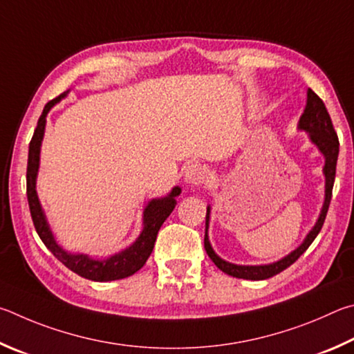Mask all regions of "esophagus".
Here are the masks:
<instances>
[{
	"mask_svg": "<svg viewBox=\"0 0 354 354\" xmlns=\"http://www.w3.org/2000/svg\"><path fill=\"white\" fill-rule=\"evenodd\" d=\"M203 180H205V169L201 165L194 163L188 166V169L185 171V185L188 188L199 187Z\"/></svg>",
	"mask_w": 354,
	"mask_h": 354,
	"instance_id": "obj_1",
	"label": "esophagus"
}]
</instances>
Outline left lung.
<instances>
[{"label":"left lung","mask_w":354,"mask_h":354,"mask_svg":"<svg viewBox=\"0 0 354 354\" xmlns=\"http://www.w3.org/2000/svg\"><path fill=\"white\" fill-rule=\"evenodd\" d=\"M306 107L303 110V113L299 120V130L306 132L309 136V141L319 149V152L324 155L325 165H324V176H325V201L322 205L320 214L317 221H315L314 227L309 230L306 238L303 239V243L297 247L281 259H278L275 263L270 264H258V266H243V264H233L228 263L225 259H222L218 253L213 250L212 244L208 239V227H209V214H212V207H207V221H205V250L208 257L212 258V261L218 266V268L224 272V274L234 277V278H244V280H266L277 274H280L284 269H288L290 264H294L303 253L306 252L309 245L313 244V241L317 238L319 232L324 225L328 207L331 202V193H333V185L334 177H336V165H337V155H339V140L337 135L334 132L331 118L328 115V110L322 99L315 95V93L308 88L306 91Z\"/></svg>","instance_id":"1"}]
</instances>
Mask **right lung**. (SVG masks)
<instances>
[{"mask_svg": "<svg viewBox=\"0 0 354 354\" xmlns=\"http://www.w3.org/2000/svg\"><path fill=\"white\" fill-rule=\"evenodd\" d=\"M66 95L68 91L62 93L60 96L53 99V101H49L45 105L43 113L39 118V122H37V129L32 140L29 142L26 189L30 216H32L34 227L37 233H39L40 239L43 241V244L48 247V250L51 252L62 264H65L68 269L74 272V274L88 278L91 281L122 280V278L133 275L135 272H138L142 266L146 264L147 258L151 257V253L153 250V244L155 239H157L160 227L163 225L167 216H169L172 213V209L176 208V197L180 196L182 189L180 187H174L167 196L149 201L145 209H142V230L138 234V238L124 250L115 253V255L99 259L86 255V253L68 252L64 247L59 245L51 232V227L48 224L46 214L43 212L35 187L40 167V151L43 136H45L46 116L49 113V110H51L55 104H59L62 99L66 97Z\"/></svg>", "mask_w": 354, "mask_h": 354, "instance_id": "right-lung-1", "label": "right lung"}]
</instances>
